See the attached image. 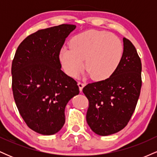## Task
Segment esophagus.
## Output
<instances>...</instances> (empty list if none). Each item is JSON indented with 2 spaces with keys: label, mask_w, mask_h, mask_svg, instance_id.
<instances>
[{
  "label": "esophagus",
  "mask_w": 157,
  "mask_h": 157,
  "mask_svg": "<svg viewBox=\"0 0 157 157\" xmlns=\"http://www.w3.org/2000/svg\"><path fill=\"white\" fill-rule=\"evenodd\" d=\"M78 86H79V89H80V91H82V88H83L85 86V83H84V82H78Z\"/></svg>",
  "instance_id": "obj_1"
}]
</instances>
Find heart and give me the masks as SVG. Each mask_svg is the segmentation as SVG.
<instances>
[{
    "label": "heart",
    "instance_id": "1",
    "mask_svg": "<svg viewBox=\"0 0 157 157\" xmlns=\"http://www.w3.org/2000/svg\"><path fill=\"white\" fill-rule=\"evenodd\" d=\"M64 46L60 60L65 71L75 77L85 66L94 80H102L114 72L122 55V45L117 36L106 32L89 30L71 39Z\"/></svg>",
    "mask_w": 157,
    "mask_h": 157
}]
</instances>
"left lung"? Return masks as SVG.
Listing matches in <instances>:
<instances>
[{"instance_id": "obj_1", "label": "left lung", "mask_w": 157, "mask_h": 157, "mask_svg": "<svg viewBox=\"0 0 157 157\" xmlns=\"http://www.w3.org/2000/svg\"><path fill=\"white\" fill-rule=\"evenodd\" d=\"M120 64L109 78L86 85L88 125L95 134L108 136L123 129L134 112L142 87V63L136 48L123 38Z\"/></svg>"}]
</instances>
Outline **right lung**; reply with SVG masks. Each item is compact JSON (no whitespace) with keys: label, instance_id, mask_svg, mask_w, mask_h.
I'll return each mask as SVG.
<instances>
[{"label":"right lung","instance_id":"add662e5","mask_svg":"<svg viewBox=\"0 0 157 157\" xmlns=\"http://www.w3.org/2000/svg\"><path fill=\"white\" fill-rule=\"evenodd\" d=\"M75 25L37 31L19 45L12 63V87L20 114L29 128L55 134L65 123V108L78 94L77 81L61 70L60 52Z\"/></svg>","mask_w":157,"mask_h":157}]
</instances>
